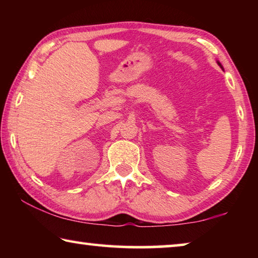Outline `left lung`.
<instances>
[{
    "mask_svg": "<svg viewBox=\"0 0 258 258\" xmlns=\"http://www.w3.org/2000/svg\"><path fill=\"white\" fill-rule=\"evenodd\" d=\"M216 62H217V64H218V66H220V67H221L222 69H223V66H222V64H221V62H220V61H218V60H217V61H216Z\"/></svg>",
    "mask_w": 258,
    "mask_h": 258,
    "instance_id": "8db88e82",
    "label": "left lung"
}]
</instances>
